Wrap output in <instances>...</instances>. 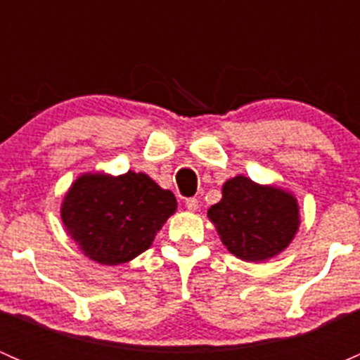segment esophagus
I'll list each match as a JSON object with an SVG mask.
<instances>
[{
	"mask_svg": "<svg viewBox=\"0 0 360 360\" xmlns=\"http://www.w3.org/2000/svg\"><path fill=\"white\" fill-rule=\"evenodd\" d=\"M198 200L197 198H186V209L190 210V212H197L198 210Z\"/></svg>",
	"mask_w": 360,
	"mask_h": 360,
	"instance_id": "1",
	"label": "esophagus"
}]
</instances>
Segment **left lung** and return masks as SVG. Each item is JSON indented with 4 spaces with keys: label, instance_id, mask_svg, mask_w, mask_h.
<instances>
[{
    "label": "left lung",
    "instance_id": "left-lung-1",
    "mask_svg": "<svg viewBox=\"0 0 360 360\" xmlns=\"http://www.w3.org/2000/svg\"><path fill=\"white\" fill-rule=\"evenodd\" d=\"M207 216L224 248L244 261H266L282 252L300 228V207L289 191L245 176L223 184V198Z\"/></svg>",
    "mask_w": 360,
    "mask_h": 360
}]
</instances>
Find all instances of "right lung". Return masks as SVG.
Listing matches in <instances>:
<instances>
[{
    "mask_svg": "<svg viewBox=\"0 0 360 360\" xmlns=\"http://www.w3.org/2000/svg\"><path fill=\"white\" fill-rule=\"evenodd\" d=\"M176 209L172 191L162 190L146 174L90 172L71 184L60 217L85 256L111 266L150 249Z\"/></svg>",
    "mask_w": 360,
    "mask_h": 360,
    "instance_id": "add662e5",
    "label": "right lung"
}]
</instances>
